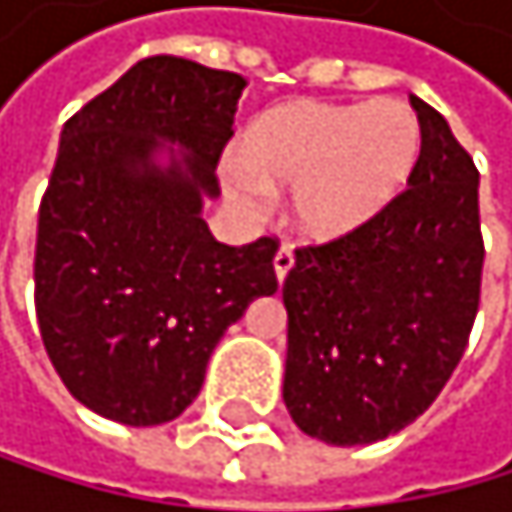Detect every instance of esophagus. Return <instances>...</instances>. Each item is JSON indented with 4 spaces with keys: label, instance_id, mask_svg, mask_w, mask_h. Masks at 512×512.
<instances>
[{
    "label": "esophagus",
    "instance_id": "1",
    "mask_svg": "<svg viewBox=\"0 0 512 512\" xmlns=\"http://www.w3.org/2000/svg\"><path fill=\"white\" fill-rule=\"evenodd\" d=\"M291 267H294V248H291V245H282V248L276 251V258H273L276 279H279V282H285V276L291 273Z\"/></svg>",
    "mask_w": 512,
    "mask_h": 512
}]
</instances>
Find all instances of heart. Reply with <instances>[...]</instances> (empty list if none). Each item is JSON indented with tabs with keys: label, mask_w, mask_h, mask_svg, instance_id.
<instances>
[{
	"label": "heart",
	"mask_w": 512,
	"mask_h": 512,
	"mask_svg": "<svg viewBox=\"0 0 512 512\" xmlns=\"http://www.w3.org/2000/svg\"><path fill=\"white\" fill-rule=\"evenodd\" d=\"M418 156L421 119L405 101H291L248 128L224 187L251 211L270 187H291L294 227L331 242L375 221L411 181Z\"/></svg>",
	"instance_id": "1"
}]
</instances>
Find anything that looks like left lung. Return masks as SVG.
Wrapping results in <instances>:
<instances>
[{
  "label": "left lung",
  "mask_w": 512,
  "mask_h": 512,
  "mask_svg": "<svg viewBox=\"0 0 512 512\" xmlns=\"http://www.w3.org/2000/svg\"><path fill=\"white\" fill-rule=\"evenodd\" d=\"M421 156L375 221L294 251L282 285L291 421L328 445H368L433 405L479 310V171L448 122L411 94Z\"/></svg>",
  "instance_id": "obj_1"
}]
</instances>
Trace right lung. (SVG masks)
I'll list each match as a JSON object with an SVG mask.
<instances>
[{
    "label": "right lung",
    "mask_w": 512,
    "mask_h": 512,
    "mask_svg": "<svg viewBox=\"0 0 512 512\" xmlns=\"http://www.w3.org/2000/svg\"><path fill=\"white\" fill-rule=\"evenodd\" d=\"M245 79L147 57L61 131L39 205L36 319L64 387L128 427L174 421L254 298L279 288L276 239L224 245L202 208Z\"/></svg>",
    "instance_id": "obj_1"
}]
</instances>
